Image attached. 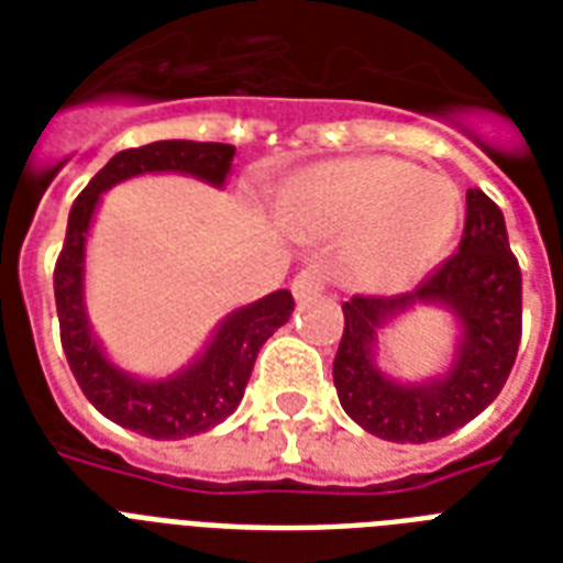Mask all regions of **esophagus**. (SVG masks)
Here are the masks:
<instances>
[{
    "mask_svg": "<svg viewBox=\"0 0 563 563\" xmlns=\"http://www.w3.org/2000/svg\"><path fill=\"white\" fill-rule=\"evenodd\" d=\"M318 291H324V272L318 268V265H307V268H300L298 277L291 280V295L298 300H307Z\"/></svg>",
    "mask_w": 563,
    "mask_h": 563,
    "instance_id": "obj_1",
    "label": "esophagus"
}]
</instances>
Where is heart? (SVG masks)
<instances>
[{
    "mask_svg": "<svg viewBox=\"0 0 563 563\" xmlns=\"http://www.w3.org/2000/svg\"><path fill=\"white\" fill-rule=\"evenodd\" d=\"M277 212L303 236L353 239V272L371 286H397L427 268L459 219L455 189L391 157L327 163L280 192Z\"/></svg>",
    "mask_w": 563,
    "mask_h": 563,
    "instance_id": "b5f03b06",
    "label": "heart"
}]
</instances>
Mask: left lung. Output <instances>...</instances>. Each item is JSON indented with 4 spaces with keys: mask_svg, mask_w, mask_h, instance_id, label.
Instances as JSON below:
<instances>
[{
    "mask_svg": "<svg viewBox=\"0 0 563 563\" xmlns=\"http://www.w3.org/2000/svg\"><path fill=\"white\" fill-rule=\"evenodd\" d=\"M411 302H444L465 335L454 368L423 386H397L373 365L375 330ZM333 360L342 409L383 441L423 444L450 435L503 391L523 335V277L508 247L506 219L482 189L467 192L459 251L402 295H353Z\"/></svg>",
    "mask_w": 563,
    "mask_h": 563,
    "instance_id": "8db88e82",
    "label": "left lung"
}]
</instances>
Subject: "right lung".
Segmentation results:
<instances>
[{
  "label": "right lung",
  "instance_id": "add662e5",
  "mask_svg": "<svg viewBox=\"0 0 563 563\" xmlns=\"http://www.w3.org/2000/svg\"><path fill=\"white\" fill-rule=\"evenodd\" d=\"M236 148L224 143L161 140V143L125 148L84 187L75 198L66 224V239L55 263V303L60 321V344L84 397L119 427L154 441H178L201 435L233 415L254 371L256 353L277 327L289 321L295 298L280 289L251 307L236 309L212 335L210 347L187 371L161 383H140L113 368L99 342L92 339L81 300L84 239L90 228L99 195L113 184L143 172H184L221 187Z\"/></svg>",
  "mask_w": 563,
  "mask_h": 563
}]
</instances>
